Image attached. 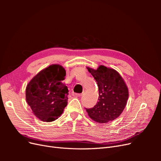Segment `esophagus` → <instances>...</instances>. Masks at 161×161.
<instances>
[{"mask_svg": "<svg viewBox=\"0 0 161 161\" xmlns=\"http://www.w3.org/2000/svg\"><path fill=\"white\" fill-rule=\"evenodd\" d=\"M73 96L75 97H81L82 94H79V93H73Z\"/></svg>", "mask_w": 161, "mask_h": 161, "instance_id": "obj_1", "label": "esophagus"}]
</instances>
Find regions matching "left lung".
I'll use <instances>...</instances> for the list:
<instances>
[{"instance_id": "obj_1", "label": "left lung", "mask_w": 161, "mask_h": 161, "mask_svg": "<svg viewBox=\"0 0 161 161\" xmlns=\"http://www.w3.org/2000/svg\"><path fill=\"white\" fill-rule=\"evenodd\" d=\"M86 69L97 81L99 92L97 104L92 108L86 109L89 116L101 124L118 118L125 108L129 97L123 78L118 71L103 65L96 70Z\"/></svg>"}]
</instances>
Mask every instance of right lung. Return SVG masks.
Instances as JSON below:
<instances>
[{"label":"right lung","mask_w":161,"mask_h":161,"mask_svg":"<svg viewBox=\"0 0 161 161\" xmlns=\"http://www.w3.org/2000/svg\"><path fill=\"white\" fill-rule=\"evenodd\" d=\"M66 70L61 65L52 64L34 76L26 86L25 97L38 119L50 122L57 119L68 103V87L63 82Z\"/></svg>","instance_id":"1"}]
</instances>
